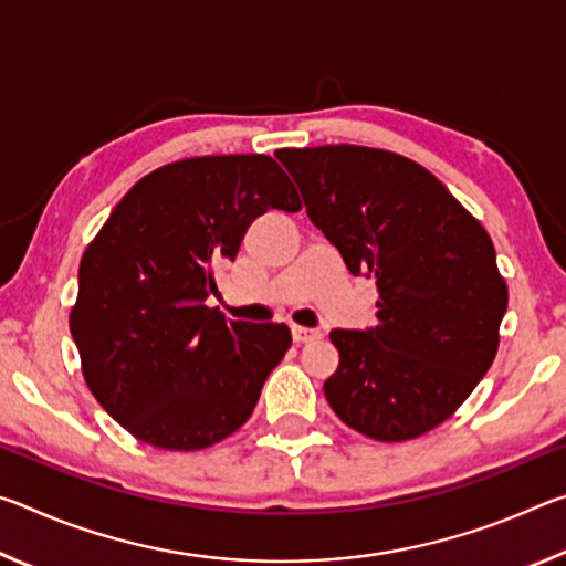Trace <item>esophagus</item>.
Returning <instances> with one entry per match:
<instances>
[{"mask_svg":"<svg viewBox=\"0 0 566 566\" xmlns=\"http://www.w3.org/2000/svg\"><path fill=\"white\" fill-rule=\"evenodd\" d=\"M292 339L296 344H310V342L322 339V332L319 329H310V327H292Z\"/></svg>","mask_w":566,"mask_h":566,"instance_id":"obj_1","label":"esophagus"}]
</instances>
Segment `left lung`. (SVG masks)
<instances>
[{
	"mask_svg": "<svg viewBox=\"0 0 566 566\" xmlns=\"http://www.w3.org/2000/svg\"><path fill=\"white\" fill-rule=\"evenodd\" d=\"M306 217L347 270L375 276L377 324L332 329L324 381L337 417L379 442L442 424L492 367L506 284L490 234L432 171L395 151L280 149Z\"/></svg>",
	"mask_w": 566,
	"mask_h": 566,
	"instance_id": "obj_1",
	"label": "left lung"
}]
</instances>
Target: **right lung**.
Masks as SVG:
<instances>
[{"instance_id":"1","label":"right lung","mask_w":566,"mask_h":566,"mask_svg":"<svg viewBox=\"0 0 566 566\" xmlns=\"http://www.w3.org/2000/svg\"><path fill=\"white\" fill-rule=\"evenodd\" d=\"M270 209H302L272 157L181 159L139 179L84 252L70 314L84 379L142 442L179 452L222 442L290 349L286 324L232 322L205 304Z\"/></svg>"}]
</instances>
